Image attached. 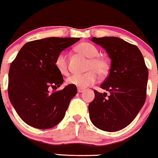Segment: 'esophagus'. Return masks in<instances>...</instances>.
Returning a JSON list of instances; mask_svg holds the SVG:
<instances>
[{"mask_svg":"<svg viewBox=\"0 0 158 158\" xmlns=\"http://www.w3.org/2000/svg\"><path fill=\"white\" fill-rule=\"evenodd\" d=\"M84 91L83 89H81V88H78V92L79 93H81V92H82Z\"/></svg>","mask_w":158,"mask_h":158,"instance_id":"obj_1","label":"esophagus"}]
</instances>
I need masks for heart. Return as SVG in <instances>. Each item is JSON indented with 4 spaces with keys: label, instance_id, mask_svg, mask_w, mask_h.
<instances>
[{
    "label": "heart",
    "instance_id": "1",
    "mask_svg": "<svg viewBox=\"0 0 158 158\" xmlns=\"http://www.w3.org/2000/svg\"><path fill=\"white\" fill-rule=\"evenodd\" d=\"M76 50L89 59L88 69H91L85 73H74L66 79L69 85H73L79 88H86L95 83L98 79V74L103 75L108 69L107 61L104 58L98 56V50L93 44L88 42L79 44L76 47ZM56 68L62 74H66L68 71V63L66 52L62 51L56 56L54 61Z\"/></svg>",
    "mask_w": 158,
    "mask_h": 158
}]
</instances>
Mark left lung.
Returning <instances> with one entry per match:
<instances>
[{"mask_svg":"<svg viewBox=\"0 0 158 158\" xmlns=\"http://www.w3.org/2000/svg\"><path fill=\"white\" fill-rule=\"evenodd\" d=\"M91 40L106 49L111 60V69L101 88L94 91L95 98L89 105V118L96 128L117 131L135 118L145 102L148 70L140 49L114 36L92 37Z\"/></svg>","mask_w":158,"mask_h":158,"instance_id":"obj_1","label":"left lung"}]
</instances>
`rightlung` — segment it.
<instances>
[{
  "label": "right lung",
  "instance_id": "right-lung-1",
  "mask_svg": "<svg viewBox=\"0 0 158 158\" xmlns=\"http://www.w3.org/2000/svg\"><path fill=\"white\" fill-rule=\"evenodd\" d=\"M80 38L48 37L27 43L12 62L8 75V96L20 118L30 126L48 129L63 119L77 88L68 85L50 93L49 87L63 83L54 61L58 53Z\"/></svg>",
  "mask_w": 158,
  "mask_h": 158
}]
</instances>
